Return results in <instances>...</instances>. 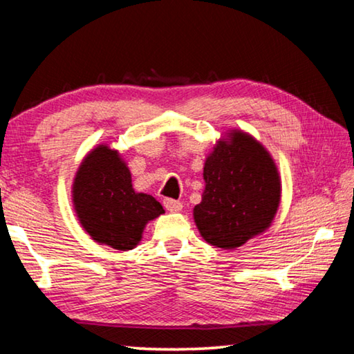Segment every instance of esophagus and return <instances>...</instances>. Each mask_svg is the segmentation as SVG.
<instances>
[{
    "label": "esophagus",
    "mask_w": 354,
    "mask_h": 354,
    "mask_svg": "<svg viewBox=\"0 0 354 354\" xmlns=\"http://www.w3.org/2000/svg\"><path fill=\"white\" fill-rule=\"evenodd\" d=\"M164 206H165L167 211H170V212H179V211H181V209H183V203H181V201H176V200L167 198V200H164Z\"/></svg>",
    "instance_id": "obj_1"
}]
</instances>
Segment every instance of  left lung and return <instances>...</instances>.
Listing matches in <instances>:
<instances>
[{"mask_svg":"<svg viewBox=\"0 0 354 354\" xmlns=\"http://www.w3.org/2000/svg\"><path fill=\"white\" fill-rule=\"evenodd\" d=\"M205 192L194 220L207 243L236 250L268 230L281 201V178L270 153L243 131L215 143L203 169Z\"/></svg>","mask_w":354,"mask_h":354,"instance_id":"8db88e82","label":"left lung"}]
</instances>
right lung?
I'll return each mask as SVG.
<instances>
[{"instance_id":"1","label":"right lung","mask_w":354,"mask_h":354,"mask_svg":"<svg viewBox=\"0 0 354 354\" xmlns=\"http://www.w3.org/2000/svg\"><path fill=\"white\" fill-rule=\"evenodd\" d=\"M71 198L84 231L100 245L133 250L148 221L164 214L160 203L133 189L128 165L117 149L95 147L77 169Z\"/></svg>"}]
</instances>
